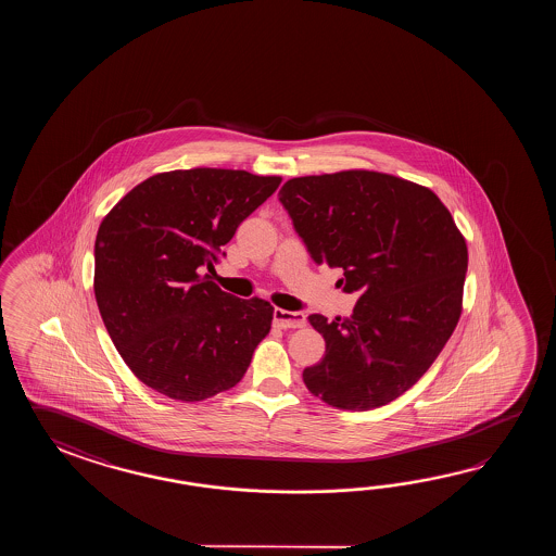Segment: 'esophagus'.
<instances>
[{"label": "esophagus", "instance_id": "esophagus-1", "mask_svg": "<svg viewBox=\"0 0 556 556\" xmlns=\"http://www.w3.org/2000/svg\"><path fill=\"white\" fill-rule=\"evenodd\" d=\"M273 318L278 328H302V326H306V316L302 312H288V309L276 307Z\"/></svg>", "mask_w": 556, "mask_h": 556}]
</instances>
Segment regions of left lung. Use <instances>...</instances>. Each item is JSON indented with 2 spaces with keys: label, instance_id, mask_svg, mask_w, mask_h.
Wrapping results in <instances>:
<instances>
[{
  "label": "left lung",
  "instance_id": "left-lung-1",
  "mask_svg": "<svg viewBox=\"0 0 556 556\" xmlns=\"http://www.w3.org/2000/svg\"><path fill=\"white\" fill-rule=\"evenodd\" d=\"M278 199L314 262L359 294L350 318H307L326 340L307 390L350 412L397 400L462 316L467 244L453 216L435 192L374 170L290 178Z\"/></svg>",
  "mask_w": 556,
  "mask_h": 556
}]
</instances>
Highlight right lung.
<instances>
[{
	"label": "right lung",
	"instance_id": "add662e5",
	"mask_svg": "<svg viewBox=\"0 0 556 556\" xmlns=\"http://www.w3.org/2000/svg\"><path fill=\"white\" fill-rule=\"evenodd\" d=\"M280 182L230 168L170 170L142 180L103 218L94 298L118 354L144 386L202 402L247 374L274 307L223 292L201 274L214 270L220 247Z\"/></svg>",
	"mask_w": 556,
	"mask_h": 556
}]
</instances>
